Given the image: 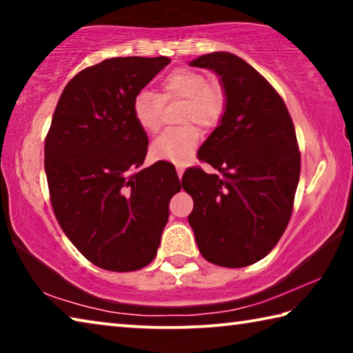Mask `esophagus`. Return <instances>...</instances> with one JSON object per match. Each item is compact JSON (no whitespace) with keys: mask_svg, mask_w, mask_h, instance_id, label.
<instances>
[{"mask_svg":"<svg viewBox=\"0 0 353 353\" xmlns=\"http://www.w3.org/2000/svg\"><path fill=\"white\" fill-rule=\"evenodd\" d=\"M183 171H185V166H183V165H177V166H176V172H177L179 179H182V176H183Z\"/></svg>","mask_w":353,"mask_h":353,"instance_id":"34e87169","label":"esophagus"}]
</instances>
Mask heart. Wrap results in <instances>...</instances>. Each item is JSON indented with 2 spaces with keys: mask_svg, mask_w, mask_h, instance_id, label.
<instances>
[{
  "mask_svg": "<svg viewBox=\"0 0 353 353\" xmlns=\"http://www.w3.org/2000/svg\"><path fill=\"white\" fill-rule=\"evenodd\" d=\"M176 101H182L177 112V123L182 126L165 130L152 141L149 155L157 162H187L199 143L198 129L190 123L212 129L225 109V93L218 82H208L202 71L179 68L160 81L157 94L140 90L134 97L132 115L143 132H157L162 126L163 105Z\"/></svg>",
  "mask_w": 353,
  "mask_h": 353,
  "instance_id": "b5f03b06",
  "label": "heart"
}]
</instances>
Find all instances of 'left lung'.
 Returning <instances> with one entry per match:
<instances>
[{
    "mask_svg": "<svg viewBox=\"0 0 353 353\" xmlns=\"http://www.w3.org/2000/svg\"><path fill=\"white\" fill-rule=\"evenodd\" d=\"M190 65L221 77L225 110L198 151L221 176L190 168L182 177L194 202L188 223L207 261L254 265L290 223L301 174L294 124L280 94L241 57L212 52Z\"/></svg>",
    "mask_w": 353,
    "mask_h": 353,
    "instance_id": "obj_1",
    "label": "left lung"
}]
</instances>
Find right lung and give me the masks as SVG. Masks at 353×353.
<instances>
[{
    "instance_id": "obj_1",
    "label": "right lung",
    "mask_w": 353,
    "mask_h": 353,
    "mask_svg": "<svg viewBox=\"0 0 353 353\" xmlns=\"http://www.w3.org/2000/svg\"><path fill=\"white\" fill-rule=\"evenodd\" d=\"M168 57H112L63 88L45 140L50 198L63 234L107 271L145 268L157 255L168 204L181 191L174 166L141 168L148 135L132 101Z\"/></svg>"
}]
</instances>
